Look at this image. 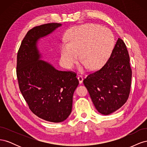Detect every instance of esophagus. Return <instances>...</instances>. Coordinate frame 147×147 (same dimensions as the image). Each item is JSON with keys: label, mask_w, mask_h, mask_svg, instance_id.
I'll return each instance as SVG.
<instances>
[{"label": "esophagus", "mask_w": 147, "mask_h": 147, "mask_svg": "<svg viewBox=\"0 0 147 147\" xmlns=\"http://www.w3.org/2000/svg\"><path fill=\"white\" fill-rule=\"evenodd\" d=\"M78 79L79 83H80V84L82 83L83 80V76H82V75H78Z\"/></svg>", "instance_id": "34e87169"}]
</instances>
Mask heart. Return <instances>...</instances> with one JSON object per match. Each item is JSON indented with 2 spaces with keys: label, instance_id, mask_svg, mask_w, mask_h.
I'll list each match as a JSON object with an SVG mask.
<instances>
[{
  "label": "heart",
  "instance_id": "1",
  "mask_svg": "<svg viewBox=\"0 0 147 147\" xmlns=\"http://www.w3.org/2000/svg\"><path fill=\"white\" fill-rule=\"evenodd\" d=\"M114 45V35L109 29L93 24L77 26L70 30L68 44L62 45L61 59L66 67L71 68L80 54L83 63L81 70L88 67L96 70L105 63Z\"/></svg>",
  "mask_w": 147,
  "mask_h": 147
}]
</instances>
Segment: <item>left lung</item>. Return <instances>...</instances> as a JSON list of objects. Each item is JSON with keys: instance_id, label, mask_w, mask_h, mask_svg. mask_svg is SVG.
<instances>
[{"instance_id": "8db88e82", "label": "left lung", "mask_w": 147, "mask_h": 147, "mask_svg": "<svg viewBox=\"0 0 147 147\" xmlns=\"http://www.w3.org/2000/svg\"><path fill=\"white\" fill-rule=\"evenodd\" d=\"M132 70L129 56L123 40L118 38L107 63L83 80L94 107L109 115L126 103L129 96Z\"/></svg>"}]
</instances>
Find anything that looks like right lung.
Here are the masks:
<instances>
[{
  "label": "right lung",
  "mask_w": 147,
  "mask_h": 147,
  "mask_svg": "<svg viewBox=\"0 0 147 147\" xmlns=\"http://www.w3.org/2000/svg\"><path fill=\"white\" fill-rule=\"evenodd\" d=\"M60 23H48L30 29L17 54L16 75L20 91L32 112L47 121L59 123L69 116L73 94L79 82L72 71H59L39 60V38L50 34Z\"/></svg>",
  "instance_id": "obj_1"
}]
</instances>
